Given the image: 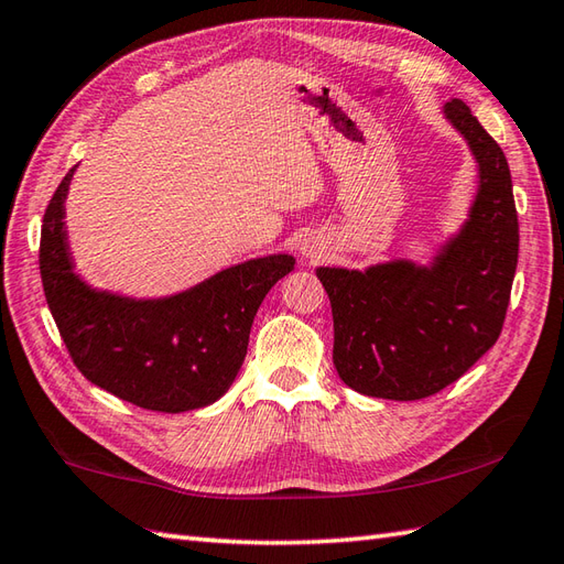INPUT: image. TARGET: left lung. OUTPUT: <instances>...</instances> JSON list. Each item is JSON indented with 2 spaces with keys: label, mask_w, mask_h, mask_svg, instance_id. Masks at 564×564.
Segmentation results:
<instances>
[{
  "label": "left lung",
  "mask_w": 564,
  "mask_h": 564,
  "mask_svg": "<svg viewBox=\"0 0 564 564\" xmlns=\"http://www.w3.org/2000/svg\"><path fill=\"white\" fill-rule=\"evenodd\" d=\"M446 116L480 164V188L470 220L434 267L317 269L332 303L334 368L368 398L406 402L441 392L492 349L505 327L519 261L511 172L463 101H448Z\"/></svg>",
  "instance_id": "left-lung-1"
}]
</instances>
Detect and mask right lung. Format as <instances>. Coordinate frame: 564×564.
Returning a JSON list of instances; mask_svg holds the SVG:
<instances>
[{
	"instance_id": "obj_1",
	"label": "right lung",
	"mask_w": 564,
	"mask_h": 564,
	"mask_svg": "<svg viewBox=\"0 0 564 564\" xmlns=\"http://www.w3.org/2000/svg\"><path fill=\"white\" fill-rule=\"evenodd\" d=\"M69 170L47 200L41 281L72 364L94 386L152 412H188L223 398L247 356L251 322L295 259L273 254L215 273L166 301H126L84 285L67 257Z\"/></svg>"
}]
</instances>
